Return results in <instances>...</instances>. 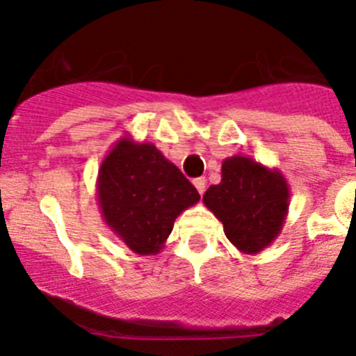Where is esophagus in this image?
<instances>
[{
	"instance_id": "1",
	"label": "esophagus",
	"mask_w": 356,
	"mask_h": 356,
	"mask_svg": "<svg viewBox=\"0 0 356 356\" xmlns=\"http://www.w3.org/2000/svg\"><path fill=\"white\" fill-rule=\"evenodd\" d=\"M193 184H195L197 191H199L200 195H202L204 191H206V179H204V177H199V179H195V181H193Z\"/></svg>"
}]
</instances>
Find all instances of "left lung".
<instances>
[{"instance_id":"1","label":"left lung","mask_w":356,"mask_h":356,"mask_svg":"<svg viewBox=\"0 0 356 356\" xmlns=\"http://www.w3.org/2000/svg\"><path fill=\"white\" fill-rule=\"evenodd\" d=\"M202 202L224 224L225 236L238 251L258 254L281 234L290 186L277 168L238 154L224 159L220 182L206 190Z\"/></svg>"}]
</instances>
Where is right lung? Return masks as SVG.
Here are the masks:
<instances>
[{
  "label": "right lung",
  "instance_id": "1",
  "mask_svg": "<svg viewBox=\"0 0 356 356\" xmlns=\"http://www.w3.org/2000/svg\"><path fill=\"white\" fill-rule=\"evenodd\" d=\"M97 199L107 227L132 252L152 256L200 195L156 145L122 136L102 159Z\"/></svg>",
  "mask_w": 356,
  "mask_h": 356
}]
</instances>
